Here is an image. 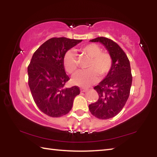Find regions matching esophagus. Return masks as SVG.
Segmentation results:
<instances>
[{"label":"esophagus","instance_id":"1","mask_svg":"<svg viewBox=\"0 0 157 157\" xmlns=\"http://www.w3.org/2000/svg\"><path fill=\"white\" fill-rule=\"evenodd\" d=\"M88 91V89H86V88H80V91L81 92H86Z\"/></svg>","mask_w":157,"mask_h":157}]
</instances>
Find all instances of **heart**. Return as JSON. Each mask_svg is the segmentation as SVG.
<instances>
[{"label": "heart", "instance_id": "1", "mask_svg": "<svg viewBox=\"0 0 157 157\" xmlns=\"http://www.w3.org/2000/svg\"><path fill=\"white\" fill-rule=\"evenodd\" d=\"M79 51L90 57L87 70L79 71L73 76L72 82L79 86L88 87L98 81V77H105L109 73L113 65L111 55L102 52L95 44H89L79 48ZM63 64L66 71L72 74L78 68V59L72 50L66 51L63 57Z\"/></svg>", "mask_w": 157, "mask_h": 157}]
</instances>
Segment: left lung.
<instances>
[{
	"instance_id": "8db88e82",
	"label": "left lung",
	"mask_w": 157,
	"mask_h": 157,
	"mask_svg": "<svg viewBox=\"0 0 157 157\" xmlns=\"http://www.w3.org/2000/svg\"><path fill=\"white\" fill-rule=\"evenodd\" d=\"M91 41L104 45L113 60L109 73L94 87L99 96L98 100L89 106L93 116L105 120L116 116L128 99L132 82L131 67L125 53L111 39L98 37Z\"/></svg>"
}]
</instances>
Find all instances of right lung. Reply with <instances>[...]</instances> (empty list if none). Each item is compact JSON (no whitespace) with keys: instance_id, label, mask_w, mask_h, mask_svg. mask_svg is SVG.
<instances>
[{"instance_id":"add662e5","label":"right lung","mask_w":157,"mask_h":157,"mask_svg":"<svg viewBox=\"0 0 157 157\" xmlns=\"http://www.w3.org/2000/svg\"><path fill=\"white\" fill-rule=\"evenodd\" d=\"M82 40L53 37L37 49L28 67V85L34 102L42 112L57 118L72 109L79 94L78 86L63 88L70 78L66 75L63 57L66 51Z\"/></svg>"}]
</instances>
